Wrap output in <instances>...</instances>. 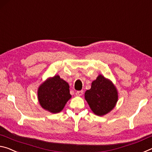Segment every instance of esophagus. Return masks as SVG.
<instances>
[{"mask_svg": "<svg viewBox=\"0 0 152 152\" xmlns=\"http://www.w3.org/2000/svg\"><path fill=\"white\" fill-rule=\"evenodd\" d=\"M83 90L77 91H76V93H75L77 96H81L83 95Z\"/></svg>", "mask_w": 152, "mask_h": 152, "instance_id": "esophagus-1", "label": "esophagus"}]
</instances>
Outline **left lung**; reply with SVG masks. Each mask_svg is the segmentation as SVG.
<instances>
[{
	"label": "left lung",
	"mask_w": 152,
	"mask_h": 152,
	"mask_svg": "<svg viewBox=\"0 0 152 152\" xmlns=\"http://www.w3.org/2000/svg\"><path fill=\"white\" fill-rule=\"evenodd\" d=\"M118 91L113 82L99 75L85 93V99L91 110L98 116H104L113 110L118 101Z\"/></svg>",
	"instance_id": "obj_1"
}]
</instances>
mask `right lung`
I'll list each match as a JSON object with an SVG mask.
<instances>
[{"label":"right lung","instance_id":"1","mask_svg":"<svg viewBox=\"0 0 152 152\" xmlns=\"http://www.w3.org/2000/svg\"><path fill=\"white\" fill-rule=\"evenodd\" d=\"M71 98L68 83L59 75L46 79L38 90L39 104L44 110L52 113H60Z\"/></svg>","mask_w":152,"mask_h":152}]
</instances>
